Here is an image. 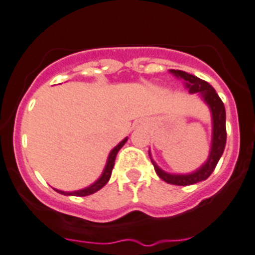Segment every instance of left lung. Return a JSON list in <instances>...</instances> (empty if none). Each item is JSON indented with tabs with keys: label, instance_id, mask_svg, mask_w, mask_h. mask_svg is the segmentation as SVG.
Masks as SVG:
<instances>
[{
	"label": "left lung",
	"instance_id": "left-lung-1",
	"mask_svg": "<svg viewBox=\"0 0 255 255\" xmlns=\"http://www.w3.org/2000/svg\"><path fill=\"white\" fill-rule=\"evenodd\" d=\"M171 73L175 74L176 77H180L184 80H186V85L187 88H190V93L191 94H197V97L208 106L211 116L210 151H209V156L205 162L200 166L199 168L189 173L167 172V171L162 170L160 166L154 162V160L152 158L151 149L148 151V154L152 165L154 167V171H156L157 175L162 178L163 181H166L167 184L178 185V186H187V185L204 181L215 170L221 154L224 152L225 143H227V127H225L227 114H225L224 103L221 102L218 93L215 92V89L209 83L195 77L192 74L186 73V71L171 70Z\"/></svg>",
	"mask_w": 255,
	"mask_h": 255
}]
</instances>
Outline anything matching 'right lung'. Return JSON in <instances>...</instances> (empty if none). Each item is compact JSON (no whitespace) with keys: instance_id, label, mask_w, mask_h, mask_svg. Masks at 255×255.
I'll return each mask as SVG.
<instances>
[{"instance_id":"1","label":"right lung","mask_w":255,"mask_h":255,"mask_svg":"<svg viewBox=\"0 0 255 255\" xmlns=\"http://www.w3.org/2000/svg\"><path fill=\"white\" fill-rule=\"evenodd\" d=\"M127 139L128 137L123 138L120 143L117 144V146L109 152L108 158H107V163L103 168V172H102V175L99 176V177L97 178L93 184H90L89 186L84 187V189L75 190V191H63V190H58V189H54V190H55L56 192H59V194L65 195V196H88V195H92L94 194V192L99 191V190H101L102 187L109 181V178H111V175H112V170H113L114 167V161H116L117 153H118V151L125 146Z\"/></svg>"}]
</instances>
